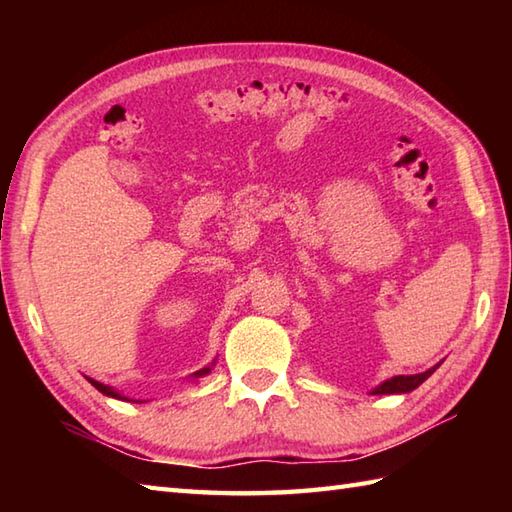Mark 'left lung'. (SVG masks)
Returning <instances> with one entry per match:
<instances>
[{
  "instance_id": "1",
  "label": "left lung",
  "mask_w": 512,
  "mask_h": 512,
  "mask_svg": "<svg viewBox=\"0 0 512 512\" xmlns=\"http://www.w3.org/2000/svg\"><path fill=\"white\" fill-rule=\"evenodd\" d=\"M438 367H440V363H438L436 367L427 369V372H422V374L394 376V378H389V380H385V383H380V385L372 391V394H409V391L420 387V385L424 383V380H427L433 372H436Z\"/></svg>"
}]
</instances>
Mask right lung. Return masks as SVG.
I'll use <instances>...</instances> for the list:
<instances>
[{"instance_id":"obj_1","label":"right lung","mask_w":512,"mask_h":512,"mask_svg":"<svg viewBox=\"0 0 512 512\" xmlns=\"http://www.w3.org/2000/svg\"><path fill=\"white\" fill-rule=\"evenodd\" d=\"M215 363V361H213ZM211 367L213 365H209V367H202V369H198V372H195L191 378H202V376H206V374H209L211 372ZM90 380V383L96 387V389H99L101 391V394H105V396H112V398H118V400H129L127 396H123V394H118V391H114L112 387H107V385H103V383H99V380H94V378H88Z\"/></svg>"}]
</instances>
